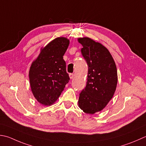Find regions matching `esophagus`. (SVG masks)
Returning a JSON list of instances; mask_svg holds the SVG:
<instances>
[{
  "instance_id": "esophagus-1",
  "label": "esophagus",
  "mask_w": 146,
  "mask_h": 146,
  "mask_svg": "<svg viewBox=\"0 0 146 146\" xmlns=\"http://www.w3.org/2000/svg\"><path fill=\"white\" fill-rule=\"evenodd\" d=\"M69 76H70V79H73L74 78V76H75V75H74V74H73V73H70V75H69Z\"/></svg>"
}]
</instances>
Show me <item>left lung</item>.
<instances>
[{
    "label": "left lung",
    "mask_w": 146,
    "mask_h": 146,
    "mask_svg": "<svg viewBox=\"0 0 146 146\" xmlns=\"http://www.w3.org/2000/svg\"><path fill=\"white\" fill-rule=\"evenodd\" d=\"M81 51L88 66L86 87L80 94L79 108L84 113L102 111L115 92L118 75L115 62L103 45L88 37L78 38Z\"/></svg>",
    "instance_id": "left-lung-1"
}]
</instances>
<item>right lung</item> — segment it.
Returning <instances> with one entry per match:
<instances>
[{
  "mask_svg": "<svg viewBox=\"0 0 146 146\" xmlns=\"http://www.w3.org/2000/svg\"><path fill=\"white\" fill-rule=\"evenodd\" d=\"M70 40L58 37L42 47L39 55L30 68V84L33 96L40 104L51 106L55 102L70 77L66 69L63 56Z\"/></svg>",
  "mask_w": 146,
  "mask_h": 146,
  "instance_id": "1",
  "label": "right lung"
}]
</instances>
